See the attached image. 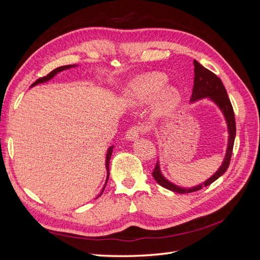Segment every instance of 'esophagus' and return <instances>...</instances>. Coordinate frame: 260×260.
<instances>
[{
  "label": "esophagus",
  "mask_w": 260,
  "mask_h": 260,
  "mask_svg": "<svg viewBox=\"0 0 260 260\" xmlns=\"http://www.w3.org/2000/svg\"><path fill=\"white\" fill-rule=\"evenodd\" d=\"M144 129L142 127H140V125H133V127H131L127 133H125V139H127L128 141H136L140 135L141 132H143Z\"/></svg>",
  "instance_id": "obj_1"
}]
</instances>
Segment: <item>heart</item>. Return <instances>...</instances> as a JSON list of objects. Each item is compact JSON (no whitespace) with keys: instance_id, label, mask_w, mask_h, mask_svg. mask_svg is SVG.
Masks as SVG:
<instances>
[{"instance_id":"heart-1","label":"heart","mask_w":260,"mask_h":260,"mask_svg":"<svg viewBox=\"0 0 260 260\" xmlns=\"http://www.w3.org/2000/svg\"><path fill=\"white\" fill-rule=\"evenodd\" d=\"M167 77L160 73L141 76L129 83L125 98L132 105H143L156 98V112L164 114L175 108L180 102V93L174 86H165Z\"/></svg>"}]
</instances>
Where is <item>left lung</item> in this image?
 Returning a JSON list of instances; mask_svg holds the SVG:
<instances>
[{"mask_svg":"<svg viewBox=\"0 0 260 260\" xmlns=\"http://www.w3.org/2000/svg\"><path fill=\"white\" fill-rule=\"evenodd\" d=\"M194 85H193V92L191 102L199 101L202 99L208 98L210 101L219 107L220 111L222 112L224 119L228 125V133H229V138H228V147L224 159L221 164L220 168L215 172V175H212L209 179H207L205 182L199 184L193 187H181L165 178L160 171L159 161L156 162V166L153 171V177L156 180V182L162 187L167 188L172 192H176L179 194H185V193H192L195 191H200L204 186H208L214 181H216L219 177H221L224 172L226 171L228 167L230 165L232 151H233V144L235 135H237V128H235V117L233 107L231 105V102L229 96H228L226 90L224 85L222 84V81L220 78H218L214 73H211L210 70L202 66L198 60L194 59Z\"/></svg>","mask_w":260,"mask_h":260,"instance_id":"1","label":"left lung"}]
</instances>
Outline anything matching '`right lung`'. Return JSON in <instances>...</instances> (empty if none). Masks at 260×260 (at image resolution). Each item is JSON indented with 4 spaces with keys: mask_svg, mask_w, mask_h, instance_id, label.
<instances>
[{
    "mask_svg": "<svg viewBox=\"0 0 260 260\" xmlns=\"http://www.w3.org/2000/svg\"><path fill=\"white\" fill-rule=\"evenodd\" d=\"M76 66H77V65H67V66H61V67H58V68H56V69H54L53 72H51L48 76H45V77L40 78V79H38L36 82H34L32 84H31V88H32V86H35V85H37V84H39V83H43V82H46V81L51 80L54 76H56L58 73L62 72V70L69 69V68H73V67H76ZM113 148H114V146H109V147H108V149H107V154H106V164H105V165H106V170H107L106 182H105V185H104V187H103V190H102V192H101V194H100L99 196H101V195H102V193H103L104 188H105V186H106V183H107V180H108V178H109V160H111L112 153H113ZM99 196H98V198H99Z\"/></svg>",
    "mask_w": 260,
    "mask_h": 260,
    "instance_id": "right-lung-1",
    "label": "right lung"
}]
</instances>
